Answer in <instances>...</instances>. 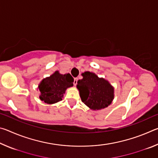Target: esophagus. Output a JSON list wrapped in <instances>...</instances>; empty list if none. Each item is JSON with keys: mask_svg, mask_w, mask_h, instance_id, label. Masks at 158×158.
<instances>
[{"mask_svg": "<svg viewBox=\"0 0 158 158\" xmlns=\"http://www.w3.org/2000/svg\"><path fill=\"white\" fill-rule=\"evenodd\" d=\"M77 80H78V79L77 78H74V85H77Z\"/></svg>", "mask_w": 158, "mask_h": 158, "instance_id": "esophagus-1", "label": "esophagus"}]
</instances>
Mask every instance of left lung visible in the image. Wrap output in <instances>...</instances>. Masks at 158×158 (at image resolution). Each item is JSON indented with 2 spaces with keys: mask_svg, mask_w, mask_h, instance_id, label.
Wrapping results in <instances>:
<instances>
[{
  "mask_svg": "<svg viewBox=\"0 0 158 158\" xmlns=\"http://www.w3.org/2000/svg\"><path fill=\"white\" fill-rule=\"evenodd\" d=\"M77 88L81 101L93 111L107 107L114 98V88L107 80L86 71L81 74Z\"/></svg>",
  "mask_w": 158,
  "mask_h": 158,
  "instance_id": "8db88e82",
  "label": "left lung"
}]
</instances>
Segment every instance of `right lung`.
Masks as SVG:
<instances>
[{
    "label": "right lung",
    "mask_w": 158,
    "mask_h": 158,
    "mask_svg": "<svg viewBox=\"0 0 158 158\" xmlns=\"http://www.w3.org/2000/svg\"><path fill=\"white\" fill-rule=\"evenodd\" d=\"M73 81L70 74H62L59 71H56L39 84L37 89L40 91V100L48 105L61 101L67 89L73 86Z\"/></svg>",
    "instance_id": "right-lung-1"
}]
</instances>
